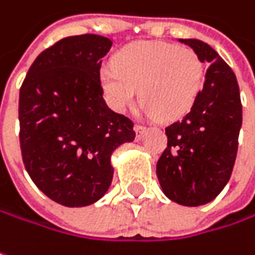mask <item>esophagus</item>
<instances>
[{
	"label": "esophagus",
	"instance_id": "obj_1",
	"mask_svg": "<svg viewBox=\"0 0 255 255\" xmlns=\"http://www.w3.org/2000/svg\"><path fill=\"white\" fill-rule=\"evenodd\" d=\"M133 129H135V132H136V136L140 137L142 136V133L145 132V129H146V128H145V126H142V125H139V123H136V125L133 126Z\"/></svg>",
	"mask_w": 255,
	"mask_h": 255
}]
</instances>
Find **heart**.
I'll return each instance as SVG.
<instances>
[{
    "instance_id": "1",
    "label": "heart",
    "mask_w": 255,
    "mask_h": 255,
    "mask_svg": "<svg viewBox=\"0 0 255 255\" xmlns=\"http://www.w3.org/2000/svg\"><path fill=\"white\" fill-rule=\"evenodd\" d=\"M205 66L199 55L184 46L164 42H137L123 47L115 65H104L100 82L109 103L116 110L139 100L148 115L161 120L184 116L203 87Z\"/></svg>"
}]
</instances>
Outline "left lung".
I'll return each instance as SVG.
<instances>
[{
    "label": "left lung",
    "instance_id": "obj_1",
    "mask_svg": "<svg viewBox=\"0 0 255 255\" xmlns=\"http://www.w3.org/2000/svg\"><path fill=\"white\" fill-rule=\"evenodd\" d=\"M208 66L203 88L190 112L165 128L168 143L156 175L168 199L183 206L212 202L231 178L243 125L237 77L208 43L180 39Z\"/></svg>",
    "mask_w": 255,
    "mask_h": 255
}]
</instances>
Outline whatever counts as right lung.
<instances>
[{"mask_svg": "<svg viewBox=\"0 0 255 255\" xmlns=\"http://www.w3.org/2000/svg\"><path fill=\"white\" fill-rule=\"evenodd\" d=\"M112 40L69 36L45 49L20 88V148L33 183L68 208L101 199L113 178L110 156L135 139L133 122L103 99L101 58Z\"/></svg>", "mask_w": 255, "mask_h": 255, "instance_id": "1", "label": "right lung"}]
</instances>
